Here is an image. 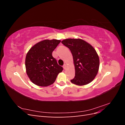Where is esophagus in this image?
Wrapping results in <instances>:
<instances>
[{"instance_id":"obj_1","label":"esophagus","mask_w":125,"mask_h":125,"mask_svg":"<svg viewBox=\"0 0 125 125\" xmlns=\"http://www.w3.org/2000/svg\"><path fill=\"white\" fill-rule=\"evenodd\" d=\"M63 68L64 69H66V64H65V65L63 66Z\"/></svg>"}]
</instances>
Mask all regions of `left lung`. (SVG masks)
<instances>
[{"mask_svg":"<svg viewBox=\"0 0 125 125\" xmlns=\"http://www.w3.org/2000/svg\"><path fill=\"white\" fill-rule=\"evenodd\" d=\"M62 43L70 50L73 57L75 77L72 83L82 86L92 82L99 69L100 59L91 45L80 39H67Z\"/></svg>","mask_w":125,"mask_h":125,"instance_id":"left-lung-1","label":"left lung"}]
</instances>
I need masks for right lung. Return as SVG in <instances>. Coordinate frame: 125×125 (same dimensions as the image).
<instances>
[{"label":"right lung","instance_id":"add662e5","mask_svg":"<svg viewBox=\"0 0 125 125\" xmlns=\"http://www.w3.org/2000/svg\"><path fill=\"white\" fill-rule=\"evenodd\" d=\"M61 41L44 40L30 49L25 57L26 73L30 80L40 86L54 83L57 75L63 68L58 65L52 52Z\"/></svg>","mask_w":125,"mask_h":125}]
</instances>
